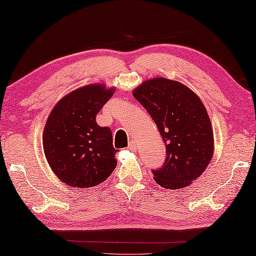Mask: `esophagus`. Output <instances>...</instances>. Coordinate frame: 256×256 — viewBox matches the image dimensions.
Wrapping results in <instances>:
<instances>
[{"label": "esophagus", "mask_w": 256, "mask_h": 256, "mask_svg": "<svg viewBox=\"0 0 256 256\" xmlns=\"http://www.w3.org/2000/svg\"><path fill=\"white\" fill-rule=\"evenodd\" d=\"M136 148H137V146H136V143H135V142H134V140H132L130 143L128 144V148L130 150H136Z\"/></svg>", "instance_id": "esophagus-1"}]
</instances>
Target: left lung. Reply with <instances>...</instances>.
I'll return each mask as SVG.
<instances>
[{
  "instance_id": "1",
  "label": "left lung",
  "mask_w": 256,
  "mask_h": 256,
  "mask_svg": "<svg viewBox=\"0 0 256 256\" xmlns=\"http://www.w3.org/2000/svg\"><path fill=\"white\" fill-rule=\"evenodd\" d=\"M158 126L166 143L162 168L154 180L168 190L190 186L206 169L213 156L212 124L204 104L182 82L166 78L144 82L132 92Z\"/></svg>"
}]
</instances>
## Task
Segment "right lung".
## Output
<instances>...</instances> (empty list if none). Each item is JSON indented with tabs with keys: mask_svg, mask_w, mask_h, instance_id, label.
Listing matches in <instances>:
<instances>
[{
	"mask_svg": "<svg viewBox=\"0 0 256 256\" xmlns=\"http://www.w3.org/2000/svg\"><path fill=\"white\" fill-rule=\"evenodd\" d=\"M113 93L114 87L102 84L84 86L61 98L50 113L43 132L45 158L68 186H96L116 169L112 132L96 122V114Z\"/></svg>",
	"mask_w": 256,
	"mask_h": 256,
	"instance_id": "add662e5",
	"label": "right lung"
}]
</instances>
